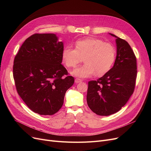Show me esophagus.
I'll return each mask as SVG.
<instances>
[{"label":"esophagus","mask_w":151,"mask_h":151,"mask_svg":"<svg viewBox=\"0 0 151 151\" xmlns=\"http://www.w3.org/2000/svg\"><path fill=\"white\" fill-rule=\"evenodd\" d=\"M81 82H82V80H81L79 79H75V83L76 84H78L79 83H81Z\"/></svg>","instance_id":"esophagus-1"}]
</instances>
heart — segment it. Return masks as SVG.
<instances>
[{"mask_svg": "<svg viewBox=\"0 0 151 151\" xmlns=\"http://www.w3.org/2000/svg\"><path fill=\"white\" fill-rule=\"evenodd\" d=\"M116 50L110 43L101 39L88 37L77 40L75 49L66 47L63 50L62 58L68 68H74L83 58V65L71 72L79 78H88L95 74L101 77L110 70L116 60Z\"/></svg>", "mask_w": 151, "mask_h": 151, "instance_id": "1", "label": "heart"}]
</instances>
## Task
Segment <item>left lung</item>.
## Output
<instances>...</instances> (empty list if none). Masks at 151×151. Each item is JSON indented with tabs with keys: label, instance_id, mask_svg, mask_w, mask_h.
Here are the masks:
<instances>
[{
	"label": "left lung",
	"instance_id": "obj_1",
	"mask_svg": "<svg viewBox=\"0 0 151 151\" xmlns=\"http://www.w3.org/2000/svg\"><path fill=\"white\" fill-rule=\"evenodd\" d=\"M116 57L113 67L97 81L88 83L86 100L93 112L108 116L118 112L133 94L137 77V60L125 40L116 35Z\"/></svg>",
	"mask_w": 151,
	"mask_h": 151
}]
</instances>
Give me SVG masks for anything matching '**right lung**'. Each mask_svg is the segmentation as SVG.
Wrapping results in <instances>:
<instances>
[{
	"label": "right lung",
	"mask_w": 151,
	"mask_h": 151,
	"mask_svg": "<svg viewBox=\"0 0 151 151\" xmlns=\"http://www.w3.org/2000/svg\"><path fill=\"white\" fill-rule=\"evenodd\" d=\"M63 43L53 33L27 38L15 57L13 77L16 89L35 113L52 115L59 111L74 79L61 63Z\"/></svg>",
	"instance_id": "obj_1"
}]
</instances>
